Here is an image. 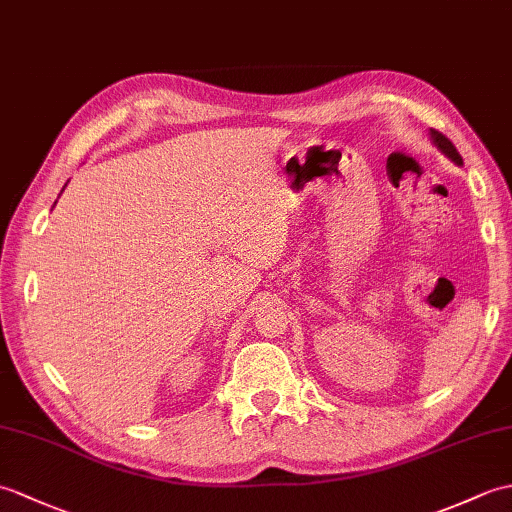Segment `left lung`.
Here are the masks:
<instances>
[{
	"label": "left lung",
	"instance_id": "obj_1",
	"mask_svg": "<svg viewBox=\"0 0 512 512\" xmlns=\"http://www.w3.org/2000/svg\"><path fill=\"white\" fill-rule=\"evenodd\" d=\"M431 140H433V145H436L440 151H442V154L444 156H447V158H451L453 162H455V165H462V156L458 154V149H455L453 147V143H451V140L447 138V136H444V134H440V132H436V129H431Z\"/></svg>",
	"mask_w": 512,
	"mask_h": 512
}]
</instances>
